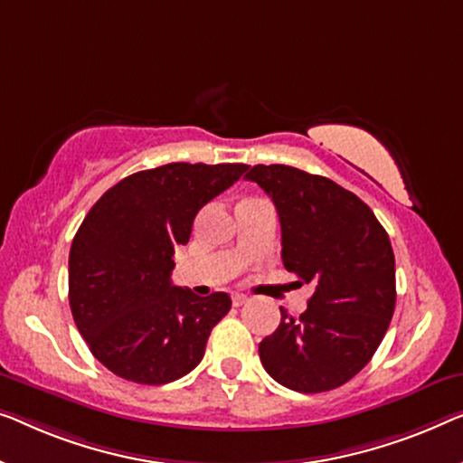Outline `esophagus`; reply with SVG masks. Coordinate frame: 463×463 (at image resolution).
<instances>
[{"label": "esophagus", "mask_w": 463, "mask_h": 463, "mask_svg": "<svg viewBox=\"0 0 463 463\" xmlns=\"http://www.w3.org/2000/svg\"><path fill=\"white\" fill-rule=\"evenodd\" d=\"M232 303H233V307H242L248 303V297H244V294H233Z\"/></svg>", "instance_id": "obj_1"}]
</instances>
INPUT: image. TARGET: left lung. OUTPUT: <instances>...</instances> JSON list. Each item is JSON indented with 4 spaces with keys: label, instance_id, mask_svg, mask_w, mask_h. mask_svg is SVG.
<instances>
[{
    "label": "left lung",
    "instance_id": "left-lung-1",
    "mask_svg": "<svg viewBox=\"0 0 463 463\" xmlns=\"http://www.w3.org/2000/svg\"><path fill=\"white\" fill-rule=\"evenodd\" d=\"M246 179L276 204L284 267L315 286L300 317L279 309L278 330L259 345L260 364L297 392L343 386L370 364L391 326L397 288L388 233L364 200L327 177L254 165Z\"/></svg>",
    "mask_w": 463,
    "mask_h": 463
}]
</instances>
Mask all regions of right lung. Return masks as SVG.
<instances>
[{
  "instance_id": "add662e5",
  "label": "right lung",
  "mask_w": 463,
  "mask_h": 463,
  "mask_svg": "<svg viewBox=\"0 0 463 463\" xmlns=\"http://www.w3.org/2000/svg\"><path fill=\"white\" fill-rule=\"evenodd\" d=\"M246 169L171 163L139 171L87 213L69 254V300L93 357L112 373L158 386L203 361L232 298L173 286V254L190 240L198 211Z\"/></svg>"
}]
</instances>
